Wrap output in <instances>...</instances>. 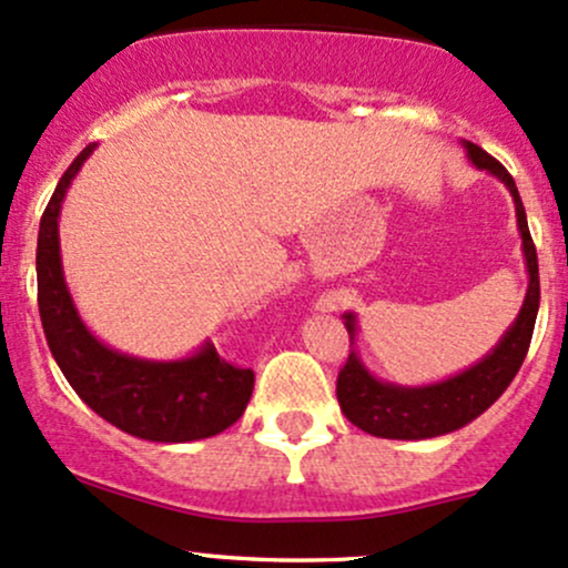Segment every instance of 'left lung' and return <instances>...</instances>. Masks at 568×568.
I'll use <instances>...</instances> for the list:
<instances>
[{
	"label": "left lung",
	"instance_id": "left-lung-1",
	"mask_svg": "<svg viewBox=\"0 0 568 568\" xmlns=\"http://www.w3.org/2000/svg\"><path fill=\"white\" fill-rule=\"evenodd\" d=\"M460 145H464L466 159L477 170L494 174L498 183L507 185L509 196H513L517 232L523 240V258H526L528 272L526 298H523V307L513 326L490 347L488 355H483L477 364L466 366L458 375L436 379L428 385H398L379 379L366 369L358 351L353 347L345 369L336 379V398H339L342 413L353 426L379 436V439H434V436L469 426L509 388L517 369L523 366L528 345H531L534 323H537L539 313V264L537 247H534L531 232H528L526 207H523L513 174L504 170L494 155H488L469 140H460ZM342 321L351 334V345H355L358 342V315L345 313Z\"/></svg>",
	"mask_w": 568,
	"mask_h": 568
}]
</instances>
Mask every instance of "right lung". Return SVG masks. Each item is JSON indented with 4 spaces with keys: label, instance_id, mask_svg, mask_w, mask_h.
Returning <instances> with one entry per match:
<instances>
[{
    "label": "right lung",
    "instance_id": "obj_1",
    "mask_svg": "<svg viewBox=\"0 0 568 568\" xmlns=\"http://www.w3.org/2000/svg\"><path fill=\"white\" fill-rule=\"evenodd\" d=\"M93 148H83L61 174L37 236V304L55 364L93 413L136 439L183 445L226 432L251 402V369L226 364L210 339L191 355L170 361L121 353L104 345L74 307L61 264L59 217Z\"/></svg>",
    "mask_w": 568,
    "mask_h": 568
}]
</instances>
